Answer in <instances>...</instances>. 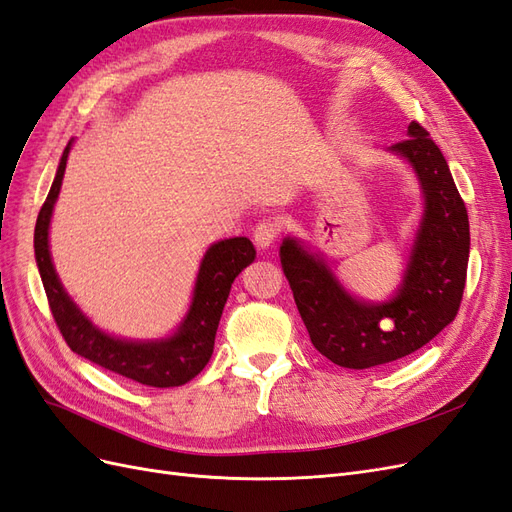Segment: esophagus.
<instances>
[{"mask_svg":"<svg viewBox=\"0 0 512 512\" xmlns=\"http://www.w3.org/2000/svg\"><path fill=\"white\" fill-rule=\"evenodd\" d=\"M277 235H280V224L273 220H262L254 228V241L258 247H262V250L269 247Z\"/></svg>","mask_w":512,"mask_h":512,"instance_id":"esophagus-1","label":"esophagus"}]
</instances>
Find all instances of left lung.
Listing matches in <instances>:
<instances>
[{
    "instance_id": "left-lung-1",
    "label": "left lung",
    "mask_w": 512,
    "mask_h": 512,
    "mask_svg": "<svg viewBox=\"0 0 512 512\" xmlns=\"http://www.w3.org/2000/svg\"><path fill=\"white\" fill-rule=\"evenodd\" d=\"M421 183L425 213L404 282L386 303L354 299L322 256L286 237L282 269L314 348L339 367L369 369L423 348L459 312L470 256V222L438 145L421 123L389 147Z\"/></svg>"
}]
</instances>
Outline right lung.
I'll list each match as a JSON object with an SVG mask.
<instances>
[{
  "instance_id": "right-lung-1",
  "label": "right lung",
  "mask_w": 512,
  "mask_h": 512,
  "mask_svg": "<svg viewBox=\"0 0 512 512\" xmlns=\"http://www.w3.org/2000/svg\"><path fill=\"white\" fill-rule=\"evenodd\" d=\"M70 149L72 141L59 160L55 181L38 213L34 232L38 271L59 333L64 335L72 352L138 384L168 389V386L190 382L211 359L215 331H218L232 282L256 258L252 241L235 237L209 247L203 262H200L190 312L183 318L175 335L156 339V342H132V339H119L100 331L68 297V292L61 286L55 273L49 252L51 215L61 190V179L66 173Z\"/></svg>"
}]
</instances>
